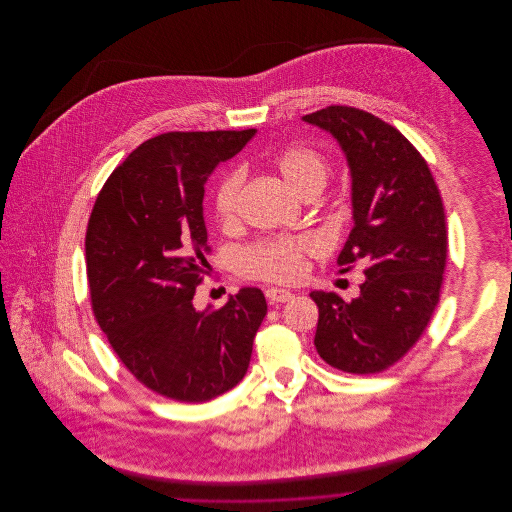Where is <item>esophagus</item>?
Masks as SVG:
<instances>
[{"instance_id":"obj_1","label":"esophagus","mask_w":512,"mask_h":512,"mask_svg":"<svg viewBox=\"0 0 512 512\" xmlns=\"http://www.w3.org/2000/svg\"><path fill=\"white\" fill-rule=\"evenodd\" d=\"M266 297L270 303H286L292 299L293 293L290 290H282V288H268Z\"/></svg>"}]
</instances>
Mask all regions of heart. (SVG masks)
Returning a JSON list of instances; mask_svg holds the SVG:
<instances>
[{"label": "heart", "instance_id": "obj_1", "mask_svg": "<svg viewBox=\"0 0 512 512\" xmlns=\"http://www.w3.org/2000/svg\"><path fill=\"white\" fill-rule=\"evenodd\" d=\"M274 169L284 183L297 195L313 187H323L329 175L327 159L311 146L293 144L278 151L272 159ZM244 175L234 169L220 179L215 191V211L222 224H230L238 217ZM319 252V244L311 236L288 240L262 242L246 248L240 254V268L244 274L270 282H295L305 274L307 258Z\"/></svg>", "mask_w": 512, "mask_h": 512}]
</instances>
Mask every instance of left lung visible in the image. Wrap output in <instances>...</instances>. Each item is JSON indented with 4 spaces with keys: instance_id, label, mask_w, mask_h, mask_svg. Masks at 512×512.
Here are the masks:
<instances>
[{
    "instance_id": "obj_1",
    "label": "left lung",
    "mask_w": 512,
    "mask_h": 512,
    "mask_svg": "<svg viewBox=\"0 0 512 512\" xmlns=\"http://www.w3.org/2000/svg\"><path fill=\"white\" fill-rule=\"evenodd\" d=\"M303 122L329 132L351 169L355 224L337 264H366L357 299L309 293L319 307L313 343L327 365L374 374L416 345L438 305L447 258L438 185L420 151L365 110L327 106Z\"/></svg>"
}]
</instances>
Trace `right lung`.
I'll return each instance as SVG.
<instances>
[{"label": "right lung", "instance_id": "add662e5", "mask_svg": "<svg viewBox=\"0 0 512 512\" xmlns=\"http://www.w3.org/2000/svg\"><path fill=\"white\" fill-rule=\"evenodd\" d=\"M254 134L169 132L147 140L112 171L88 220L94 317L124 366L177 402H207L234 388L268 311L258 288H242L217 311L193 305L211 252L205 183Z\"/></svg>", "mask_w": 512, "mask_h": 512}]
</instances>
